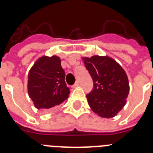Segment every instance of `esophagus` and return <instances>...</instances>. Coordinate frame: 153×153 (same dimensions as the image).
I'll list each match as a JSON object with an SVG mask.
<instances>
[{
    "instance_id": "34e87169",
    "label": "esophagus",
    "mask_w": 153,
    "mask_h": 153,
    "mask_svg": "<svg viewBox=\"0 0 153 153\" xmlns=\"http://www.w3.org/2000/svg\"><path fill=\"white\" fill-rule=\"evenodd\" d=\"M79 86V81H76L75 83H74V85H73V88H75V87H76V86Z\"/></svg>"
}]
</instances>
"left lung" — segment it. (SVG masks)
<instances>
[{
	"label": "left lung",
	"instance_id": "obj_1",
	"mask_svg": "<svg viewBox=\"0 0 153 153\" xmlns=\"http://www.w3.org/2000/svg\"><path fill=\"white\" fill-rule=\"evenodd\" d=\"M93 78V88L86 95L89 106L102 118H113L126 103L129 84L125 70L113 58L94 55L83 57Z\"/></svg>",
	"mask_w": 153,
	"mask_h": 153
}]
</instances>
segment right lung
<instances>
[{"instance_id":"obj_1","label":"right lung","mask_w":153,"mask_h":153,"mask_svg":"<svg viewBox=\"0 0 153 153\" xmlns=\"http://www.w3.org/2000/svg\"><path fill=\"white\" fill-rule=\"evenodd\" d=\"M27 91L39 109H51L67 100L70 92L59 56H43L35 62L28 74Z\"/></svg>"}]
</instances>
